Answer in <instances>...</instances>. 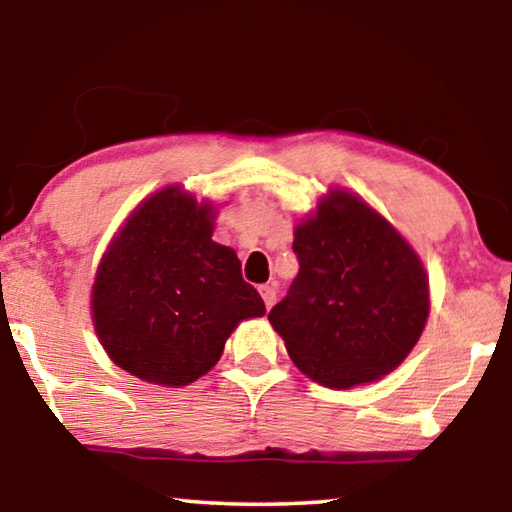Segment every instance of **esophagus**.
Returning <instances> with one entry per match:
<instances>
[{
  "mask_svg": "<svg viewBox=\"0 0 512 512\" xmlns=\"http://www.w3.org/2000/svg\"><path fill=\"white\" fill-rule=\"evenodd\" d=\"M258 291H261V298H263L265 307L270 310V307L275 305V300H277V284H263Z\"/></svg>",
  "mask_w": 512,
  "mask_h": 512,
  "instance_id": "esophagus-1",
  "label": "esophagus"
}]
</instances>
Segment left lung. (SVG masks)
I'll return each mask as SVG.
<instances>
[{
	"label": "left lung",
	"mask_w": 512,
	"mask_h": 512,
	"mask_svg": "<svg viewBox=\"0 0 512 512\" xmlns=\"http://www.w3.org/2000/svg\"><path fill=\"white\" fill-rule=\"evenodd\" d=\"M293 251L298 277L268 319L300 373L352 389L401 366L431 310L412 244L366 200L333 186L298 221Z\"/></svg>",
	"instance_id": "8db88e82"
}]
</instances>
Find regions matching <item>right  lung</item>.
<instances>
[{"label":"right lung","mask_w":512,"mask_h":512,"mask_svg":"<svg viewBox=\"0 0 512 512\" xmlns=\"http://www.w3.org/2000/svg\"><path fill=\"white\" fill-rule=\"evenodd\" d=\"M216 205L181 184L132 209L97 265L90 312L118 368L160 387H186L221 359L230 333L265 305L240 258L214 242Z\"/></svg>","instance_id":"right-lung-1"}]
</instances>
